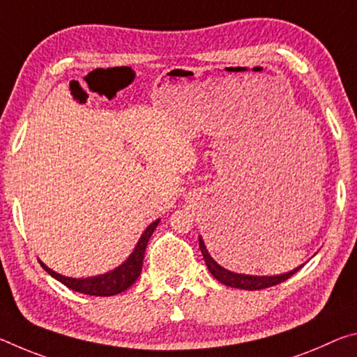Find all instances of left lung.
Masks as SVG:
<instances>
[{
	"label": "left lung",
	"instance_id": "8db88e82",
	"mask_svg": "<svg viewBox=\"0 0 357 357\" xmlns=\"http://www.w3.org/2000/svg\"><path fill=\"white\" fill-rule=\"evenodd\" d=\"M200 250L203 253V258H204V263H206L209 273L214 275V279L219 280L220 283L227 287H231V288H239V289H263V288H269V287H274L277 283H282L285 282L287 279H289L294 273H298V271L302 268H296L293 271H289L287 274H282V275H271V277H266V275H247V274H236V273H231V271H228L225 268H222V266L215 261V259L211 257V253L208 252L206 245H204V241L200 236Z\"/></svg>",
	"mask_w": 357,
	"mask_h": 357
}]
</instances>
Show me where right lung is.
<instances>
[{
    "instance_id": "right-lung-1",
    "label": "right lung",
    "mask_w": 357,
    "mask_h": 357,
    "mask_svg": "<svg viewBox=\"0 0 357 357\" xmlns=\"http://www.w3.org/2000/svg\"><path fill=\"white\" fill-rule=\"evenodd\" d=\"M159 219L155 222L151 223V225L144 229V233L142 234V238L138 239V243L135 245L134 252L130 253L129 258L126 261L114 268L113 271L102 275H94V277H86V279H72V277H66L55 273L48 268L47 264H44L39 259V263L42 268H44L48 274L52 277H55L56 280H59L74 291L83 293V294H89V296H114L118 293H123L132 287L138 279V275L142 273V266H143V258H144V250H146L148 241L153 236L155 227L159 225Z\"/></svg>"
}]
</instances>
